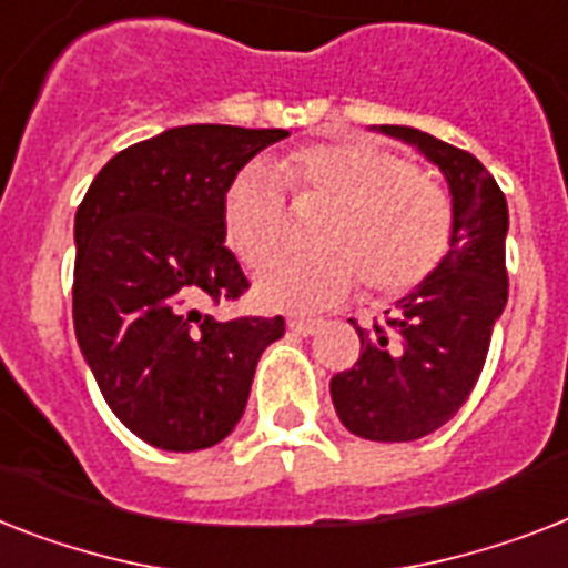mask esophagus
I'll use <instances>...</instances> for the list:
<instances>
[{
  "label": "esophagus",
  "instance_id": "esophagus-1",
  "mask_svg": "<svg viewBox=\"0 0 568 568\" xmlns=\"http://www.w3.org/2000/svg\"><path fill=\"white\" fill-rule=\"evenodd\" d=\"M288 329H292L294 335H303V338H308V335H315V332L321 329V321H308V317H294V321H288Z\"/></svg>",
  "mask_w": 568,
  "mask_h": 568
}]
</instances>
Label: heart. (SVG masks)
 <instances>
[{
  "instance_id": "heart-1",
  "label": "heart",
  "mask_w": 568,
  "mask_h": 568,
  "mask_svg": "<svg viewBox=\"0 0 568 568\" xmlns=\"http://www.w3.org/2000/svg\"><path fill=\"white\" fill-rule=\"evenodd\" d=\"M244 165L221 197V230L244 265L274 251L283 233V183L332 210L317 230L321 251L276 253L256 274L253 294L271 312H317L347 297L358 276L379 294L417 288L444 262L452 206L403 156L371 140L300 145L274 165Z\"/></svg>"
}]
</instances>
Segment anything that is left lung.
I'll return each instance as SVG.
<instances>
[{"label": "left lung", "mask_w": 568, "mask_h": 568, "mask_svg": "<svg viewBox=\"0 0 568 568\" xmlns=\"http://www.w3.org/2000/svg\"><path fill=\"white\" fill-rule=\"evenodd\" d=\"M437 165L449 183L452 242L444 262L362 329V356L332 376L338 419L364 440L408 444L449 423L476 388L496 321L508 306V201L469 151L405 124H373Z\"/></svg>", "instance_id": "obj_1"}]
</instances>
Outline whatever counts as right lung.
Instances as JSON below:
<instances>
[{
	"mask_svg": "<svg viewBox=\"0 0 568 568\" xmlns=\"http://www.w3.org/2000/svg\"><path fill=\"white\" fill-rule=\"evenodd\" d=\"M288 131L183 124L119 151L75 212L72 321L110 412L165 452L210 449L242 419L285 321H219L247 288L224 247V189Z\"/></svg>",
	"mask_w": 568,
	"mask_h": 568,
	"instance_id": "right-lung-1",
	"label": "right lung"
}]
</instances>
